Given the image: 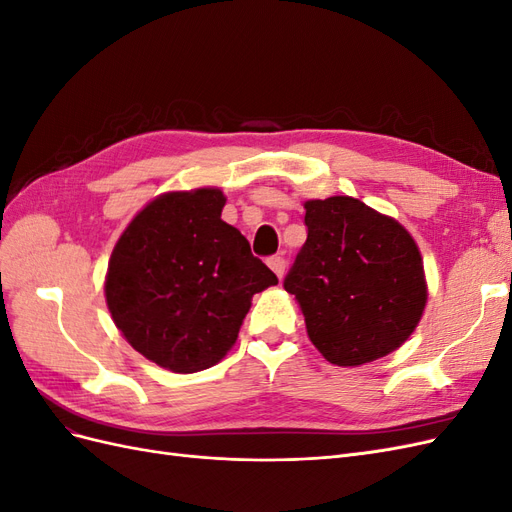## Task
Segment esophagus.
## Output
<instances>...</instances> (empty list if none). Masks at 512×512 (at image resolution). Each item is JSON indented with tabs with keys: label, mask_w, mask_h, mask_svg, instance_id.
<instances>
[{
	"label": "esophagus",
	"mask_w": 512,
	"mask_h": 512,
	"mask_svg": "<svg viewBox=\"0 0 512 512\" xmlns=\"http://www.w3.org/2000/svg\"><path fill=\"white\" fill-rule=\"evenodd\" d=\"M269 267H271L273 273L282 280L284 271H286V258H284V256H271V258H269Z\"/></svg>",
	"instance_id": "obj_1"
}]
</instances>
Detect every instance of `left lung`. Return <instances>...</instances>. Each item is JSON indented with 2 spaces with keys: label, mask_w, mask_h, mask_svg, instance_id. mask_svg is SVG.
I'll use <instances>...</instances> for the list:
<instances>
[{
  "label": "left lung",
  "mask_w": 512,
  "mask_h": 512,
  "mask_svg": "<svg viewBox=\"0 0 512 512\" xmlns=\"http://www.w3.org/2000/svg\"><path fill=\"white\" fill-rule=\"evenodd\" d=\"M305 226L284 288L324 359L363 365L404 344L427 303L421 252L408 230L350 196L307 200Z\"/></svg>",
  "instance_id": "8db88e82"
}]
</instances>
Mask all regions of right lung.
<instances>
[{
	"label": "right lung",
	"mask_w": 512,
	"mask_h": 512,
	"mask_svg": "<svg viewBox=\"0 0 512 512\" xmlns=\"http://www.w3.org/2000/svg\"><path fill=\"white\" fill-rule=\"evenodd\" d=\"M224 205L213 188L158 196L123 230L108 262L104 292L117 329L177 374L220 363L254 294L277 284L222 220Z\"/></svg>",
	"instance_id": "right-lung-1"
}]
</instances>
